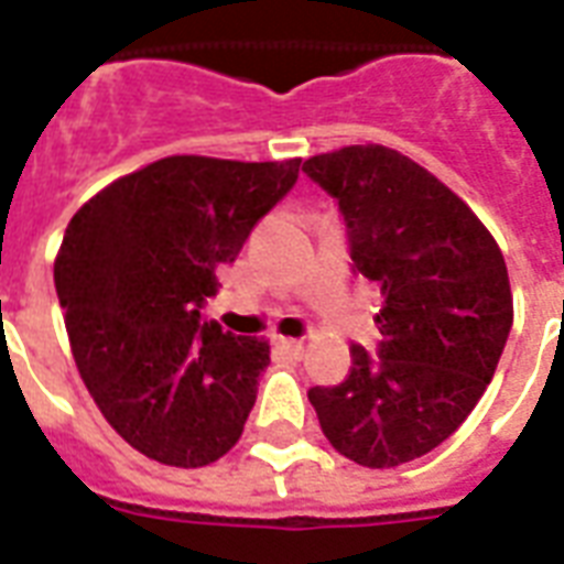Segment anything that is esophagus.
Returning a JSON list of instances; mask_svg holds the SVG:
<instances>
[{"mask_svg": "<svg viewBox=\"0 0 564 564\" xmlns=\"http://www.w3.org/2000/svg\"><path fill=\"white\" fill-rule=\"evenodd\" d=\"M273 349L294 360H300L305 355V346L300 340H288V337H273Z\"/></svg>", "mask_w": 564, "mask_h": 564, "instance_id": "esophagus-1", "label": "esophagus"}]
</instances>
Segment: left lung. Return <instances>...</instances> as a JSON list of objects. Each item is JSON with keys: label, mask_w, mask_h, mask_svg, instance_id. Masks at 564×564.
<instances>
[{"label": "left lung", "mask_w": 564, "mask_h": 564, "mask_svg": "<svg viewBox=\"0 0 564 564\" xmlns=\"http://www.w3.org/2000/svg\"><path fill=\"white\" fill-rule=\"evenodd\" d=\"M303 171L335 197L352 270L384 296L376 355L355 344L346 381L308 402L344 457L402 466L445 443L492 381L512 328L507 264L475 212L393 148H340Z\"/></svg>", "instance_id": "8db88e82"}]
</instances>
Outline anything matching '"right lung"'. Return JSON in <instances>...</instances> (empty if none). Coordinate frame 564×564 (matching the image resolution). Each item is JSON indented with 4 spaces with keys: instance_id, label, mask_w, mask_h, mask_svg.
Listing matches in <instances>:
<instances>
[{
    "instance_id": "1",
    "label": "right lung",
    "mask_w": 564,
    "mask_h": 564,
    "mask_svg": "<svg viewBox=\"0 0 564 564\" xmlns=\"http://www.w3.org/2000/svg\"><path fill=\"white\" fill-rule=\"evenodd\" d=\"M300 177V160L165 156L75 212L54 261L72 355L137 452L209 466L238 443L270 364L261 337L206 319L215 270Z\"/></svg>"
}]
</instances>
